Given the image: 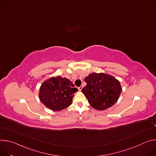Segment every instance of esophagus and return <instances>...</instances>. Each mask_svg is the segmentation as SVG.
Instances as JSON below:
<instances>
[{
  "label": "esophagus",
  "instance_id": "obj_1",
  "mask_svg": "<svg viewBox=\"0 0 156 156\" xmlns=\"http://www.w3.org/2000/svg\"><path fill=\"white\" fill-rule=\"evenodd\" d=\"M82 88H83V86H81L80 87H78V90H79L80 91H81V90H82Z\"/></svg>",
  "mask_w": 156,
  "mask_h": 156
}]
</instances>
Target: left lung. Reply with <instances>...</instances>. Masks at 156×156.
<instances>
[{
	"instance_id": "left-lung-1",
	"label": "left lung",
	"mask_w": 156,
	"mask_h": 156,
	"mask_svg": "<svg viewBox=\"0 0 156 156\" xmlns=\"http://www.w3.org/2000/svg\"><path fill=\"white\" fill-rule=\"evenodd\" d=\"M86 86L82 93L95 109L104 110L115 104L122 92L120 81L104 73H93L84 78Z\"/></svg>"
}]
</instances>
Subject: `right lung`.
Returning a JSON list of instances; mask_svg holds the SVG:
<instances>
[{
    "label": "right lung",
    "mask_w": 156,
    "mask_h": 156,
    "mask_svg": "<svg viewBox=\"0 0 156 156\" xmlns=\"http://www.w3.org/2000/svg\"><path fill=\"white\" fill-rule=\"evenodd\" d=\"M78 91L73 82L60 76L52 77L41 84L39 98L41 102L48 108L60 111L69 107Z\"/></svg>",
    "instance_id": "add662e5"
}]
</instances>
